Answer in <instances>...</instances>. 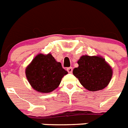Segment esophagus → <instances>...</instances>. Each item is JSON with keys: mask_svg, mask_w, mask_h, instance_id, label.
I'll return each instance as SVG.
<instances>
[{"mask_svg": "<svg viewBox=\"0 0 128 128\" xmlns=\"http://www.w3.org/2000/svg\"><path fill=\"white\" fill-rule=\"evenodd\" d=\"M67 70L68 71V72H69V73H72V67H68V68L67 69Z\"/></svg>", "mask_w": 128, "mask_h": 128, "instance_id": "34e87169", "label": "esophagus"}]
</instances>
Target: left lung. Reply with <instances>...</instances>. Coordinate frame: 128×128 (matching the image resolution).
I'll return each mask as SVG.
<instances>
[{"label":"left lung","mask_w":128,"mask_h":128,"mask_svg":"<svg viewBox=\"0 0 128 128\" xmlns=\"http://www.w3.org/2000/svg\"><path fill=\"white\" fill-rule=\"evenodd\" d=\"M77 63L78 67L73 69L72 73L86 89L97 91L108 85L113 70L102 57L85 55L80 57Z\"/></svg>","instance_id":"8db88e82"}]
</instances>
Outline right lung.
Here are the masks:
<instances>
[{"instance_id":"1","label":"right lung","mask_w":128,"mask_h":128,"mask_svg":"<svg viewBox=\"0 0 128 128\" xmlns=\"http://www.w3.org/2000/svg\"><path fill=\"white\" fill-rule=\"evenodd\" d=\"M25 72L32 87L40 93L54 91L68 73L50 53L38 54L26 67Z\"/></svg>"}]
</instances>
